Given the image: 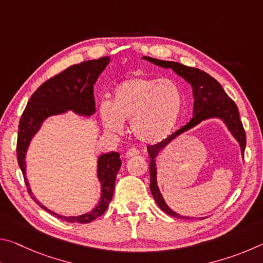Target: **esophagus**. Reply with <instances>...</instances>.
<instances>
[{
  "instance_id": "esophagus-1",
  "label": "esophagus",
  "mask_w": 263,
  "mask_h": 263,
  "mask_svg": "<svg viewBox=\"0 0 263 263\" xmlns=\"http://www.w3.org/2000/svg\"><path fill=\"white\" fill-rule=\"evenodd\" d=\"M139 154V149L136 148V147H132L130 149H127L126 152V158H132V157H136V155Z\"/></svg>"
}]
</instances>
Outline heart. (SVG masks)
Here are the masks:
<instances>
[{
    "label": "heart",
    "mask_w": 263,
    "mask_h": 263,
    "mask_svg": "<svg viewBox=\"0 0 263 263\" xmlns=\"http://www.w3.org/2000/svg\"><path fill=\"white\" fill-rule=\"evenodd\" d=\"M183 108V90L175 81L136 77L115 89L110 104H101L100 118L112 133H121L123 123L130 122L138 140L155 144L173 131Z\"/></svg>",
    "instance_id": "obj_1"
}]
</instances>
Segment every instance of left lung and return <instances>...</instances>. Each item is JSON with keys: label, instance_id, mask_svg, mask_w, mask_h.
I'll return each mask as SVG.
<instances>
[{"label": "left lung", "instance_id": "1", "mask_svg": "<svg viewBox=\"0 0 263 263\" xmlns=\"http://www.w3.org/2000/svg\"><path fill=\"white\" fill-rule=\"evenodd\" d=\"M142 59L152 62L154 65H158L162 68H171L174 72L183 78L186 82H189L193 87L194 94V117L189 123H186L184 126H182L180 130L175 131L173 135L167 137L166 139L158 142L155 145L147 146V151L151 158L149 161V173H151V184L149 189L152 193L155 202L167 215L182 218V219H189L190 217H184L177 215L172 209H169L164 202L162 195L160 194L159 186L157 183V167H155V158L158 154L166 147L168 144H171L172 140H174L177 136L181 133L190 130L191 127L197 125L202 121H205L209 118H220L224 121L226 126L229 127L230 132L232 133L233 137L238 140L241 148V154L245 153V147H246V133H245L241 119H240L239 110L237 104L234 103L233 100L229 97L224 89L220 86V83L213 79L211 75L203 72V70L194 67H188L179 62L174 61H164L154 59L151 57H142ZM193 219V218H190Z\"/></svg>", "mask_w": 263, "mask_h": 263}]
</instances>
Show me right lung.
I'll return each mask as SVG.
<instances>
[{"mask_svg": "<svg viewBox=\"0 0 263 263\" xmlns=\"http://www.w3.org/2000/svg\"><path fill=\"white\" fill-rule=\"evenodd\" d=\"M109 62V57L83 61L81 64L70 66L61 73L48 79L33 92L21 117L16 152L17 161L23 173L26 188L39 206L61 220L87 224L103 215L112 198L116 176L122 164L119 154L117 152H111L102 154L99 158L97 176L101 182L102 191L100 202L94 210L78 217H65L48 210L31 193L29 181L25 174L26 151L32 137L41 128L42 123L50 116L64 114L67 110H72L74 112L88 117L95 112L94 84Z\"/></svg>", "mask_w": 263, "mask_h": 263, "instance_id": "right-lung-1", "label": "right lung"}]
</instances>
